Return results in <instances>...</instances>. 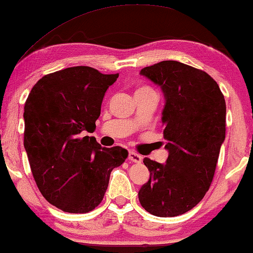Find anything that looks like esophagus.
I'll use <instances>...</instances> for the list:
<instances>
[{
    "label": "esophagus",
    "mask_w": 253,
    "mask_h": 253,
    "mask_svg": "<svg viewBox=\"0 0 253 253\" xmlns=\"http://www.w3.org/2000/svg\"><path fill=\"white\" fill-rule=\"evenodd\" d=\"M127 159H129L130 161L136 162V164H140L141 160H143V157H141V155H139V154L134 153V152H130L129 157H127Z\"/></svg>",
    "instance_id": "1"
}]
</instances>
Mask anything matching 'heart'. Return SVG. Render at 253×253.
Returning <instances> with one entry per match:
<instances>
[{"label":"heart","instance_id":"1","mask_svg":"<svg viewBox=\"0 0 253 253\" xmlns=\"http://www.w3.org/2000/svg\"><path fill=\"white\" fill-rule=\"evenodd\" d=\"M143 88H145V87H143ZM139 89H140V88H139Z\"/></svg>","mask_w":253,"mask_h":253}]
</instances>
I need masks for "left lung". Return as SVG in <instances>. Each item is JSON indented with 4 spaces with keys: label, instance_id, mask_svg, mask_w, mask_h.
Returning a JSON list of instances; mask_svg holds the SVG:
<instances>
[{
    "label": "left lung",
    "instance_id": "obj_1",
    "mask_svg": "<svg viewBox=\"0 0 253 253\" xmlns=\"http://www.w3.org/2000/svg\"><path fill=\"white\" fill-rule=\"evenodd\" d=\"M139 74L164 94L168 158L166 164L144 159L150 178L138 198L153 215L177 216L193 209L212 183L226 137V101L210 75L181 62L162 61Z\"/></svg>",
    "mask_w": 253,
    "mask_h": 253
}]
</instances>
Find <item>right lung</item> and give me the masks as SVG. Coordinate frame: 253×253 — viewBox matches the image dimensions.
Instances as JSON below:
<instances>
[{"instance_id":"1","label":"right lung","mask_w":253,"mask_h":253,"mask_svg":"<svg viewBox=\"0 0 253 253\" xmlns=\"http://www.w3.org/2000/svg\"><path fill=\"white\" fill-rule=\"evenodd\" d=\"M119 74L72 67L43 76L24 107V147L34 181L51 205L87 213L101 203L109 176L127 158L120 146L101 147L94 137L105 93Z\"/></svg>"}]
</instances>
